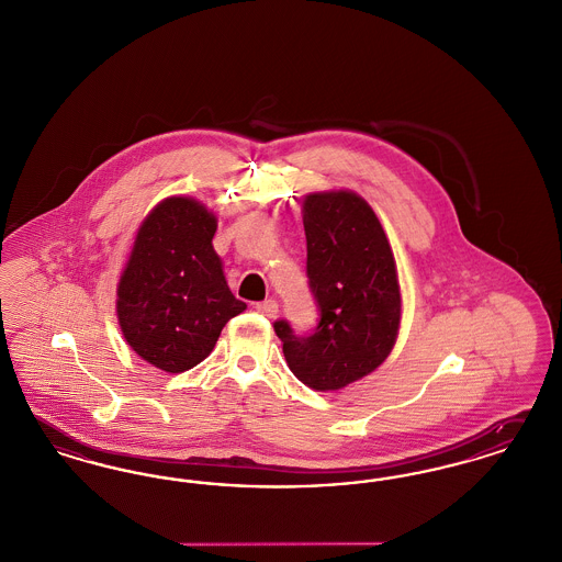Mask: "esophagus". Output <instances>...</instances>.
I'll return each mask as SVG.
<instances>
[{
  "mask_svg": "<svg viewBox=\"0 0 562 562\" xmlns=\"http://www.w3.org/2000/svg\"><path fill=\"white\" fill-rule=\"evenodd\" d=\"M256 311L262 315V317H268V319H274L277 317V313H279V304H277V300H265V302H258L256 304Z\"/></svg>",
  "mask_w": 562,
  "mask_h": 562,
  "instance_id": "esophagus-1",
  "label": "esophagus"
}]
</instances>
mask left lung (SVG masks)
Returning <instances> with one entry per match:
<instances>
[{"label": "left lung", "mask_w": 562, "mask_h": 562, "mask_svg": "<svg viewBox=\"0 0 562 562\" xmlns=\"http://www.w3.org/2000/svg\"><path fill=\"white\" fill-rule=\"evenodd\" d=\"M302 222L319 324L311 334H295L279 319L274 331L297 381L338 391L374 372L395 345L402 317L397 268L376 213L351 190L308 194Z\"/></svg>", "instance_id": "obj_1"}]
</instances>
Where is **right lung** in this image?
Segmentation results:
<instances>
[{
  "instance_id": "1",
  "label": "right lung",
  "mask_w": 562,
  "mask_h": 562,
  "mask_svg": "<svg viewBox=\"0 0 562 562\" xmlns=\"http://www.w3.org/2000/svg\"><path fill=\"white\" fill-rule=\"evenodd\" d=\"M215 231L217 217L188 196L158 203L137 231L116 313L128 347L158 370L179 374L201 363L247 308L226 283Z\"/></svg>"
}]
</instances>
